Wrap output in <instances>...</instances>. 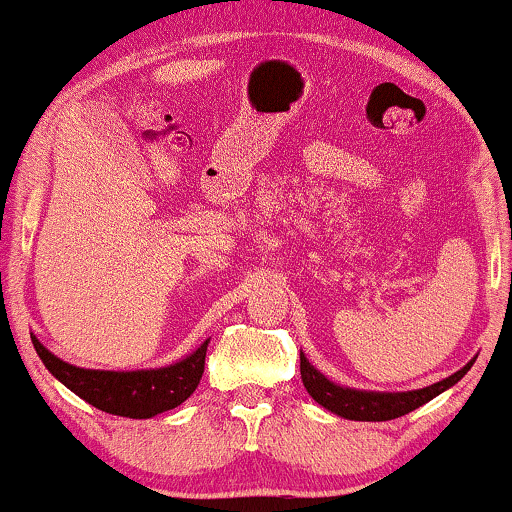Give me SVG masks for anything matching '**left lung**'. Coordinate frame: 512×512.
<instances>
[{"label":"left lung","instance_id":"8db88e82","mask_svg":"<svg viewBox=\"0 0 512 512\" xmlns=\"http://www.w3.org/2000/svg\"><path fill=\"white\" fill-rule=\"evenodd\" d=\"M470 364H465L461 371H456L449 378L439 380V383L423 387V390H411V392H366V390H352V387H340L333 380H328L326 375L309 364V359L300 352V373L302 383L307 387V392L312 394L314 401H319L323 409L347 420H392L399 416H406L418 406L428 404L430 399H435L437 394L449 390L451 385H456L465 373L470 371Z\"/></svg>","mask_w":512,"mask_h":512}]
</instances>
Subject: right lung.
Masks as SVG:
<instances>
[{"instance_id":"1","label":"right lung","mask_w":512,"mask_h":512,"mask_svg":"<svg viewBox=\"0 0 512 512\" xmlns=\"http://www.w3.org/2000/svg\"><path fill=\"white\" fill-rule=\"evenodd\" d=\"M205 340L196 352L177 364L148 371H96L66 364L54 357L40 340L32 335V345L40 354L42 364L49 368L54 378L61 380L70 392L96 406L99 411L125 418H153L158 413L170 411L196 392L205 371Z\"/></svg>"}]
</instances>
